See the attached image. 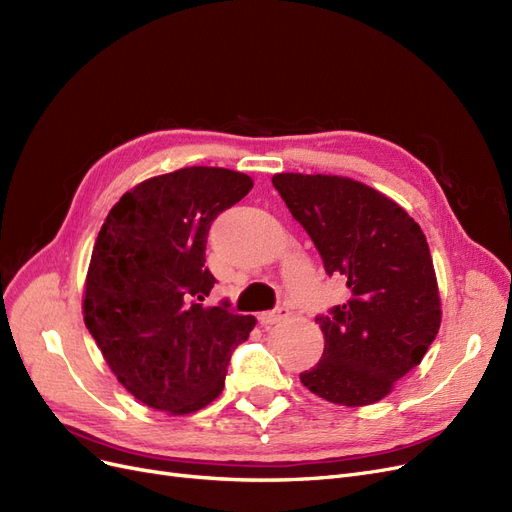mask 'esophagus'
Returning a JSON list of instances; mask_svg holds the SVG:
<instances>
[{"instance_id":"esophagus-1","label":"esophagus","mask_w":512,"mask_h":512,"mask_svg":"<svg viewBox=\"0 0 512 512\" xmlns=\"http://www.w3.org/2000/svg\"><path fill=\"white\" fill-rule=\"evenodd\" d=\"M289 314H291V312H289V308H285V306H278V308H274V310L261 312L257 318H259V323H261L263 327H268V325H276V323H280V320H285Z\"/></svg>"}]
</instances>
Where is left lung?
<instances>
[{
	"mask_svg": "<svg viewBox=\"0 0 512 512\" xmlns=\"http://www.w3.org/2000/svg\"><path fill=\"white\" fill-rule=\"evenodd\" d=\"M293 219L312 238L350 301L318 314L320 361L299 380L320 399L361 407L382 401L418 367L441 327L437 276L424 232L377 189L333 175H274Z\"/></svg>",
	"mask_w": 512,
	"mask_h": 512,
	"instance_id": "left-lung-1",
	"label": "left lung"
}]
</instances>
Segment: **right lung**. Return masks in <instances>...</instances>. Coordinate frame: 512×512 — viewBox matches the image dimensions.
I'll return each mask as SVG.
<instances>
[{
  "label": "right lung",
  "mask_w": 512,
  "mask_h": 512,
  "mask_svg": "<svg viewBox=\"0 0 512 512\" xmlns=\"http://www.w3.org/2000/svg\"><path fill=\"white\" fill-rule=\"evenodd\" d=\"M236 170L189 166L139 183L111 208L94 242L84 323L120 384L143 405L194 413L223 390L232 352L255 327L230 301H202L213 221L251 192Z\"/></svg>",
  "instance_id": "obj_1"
}]
</instances>
